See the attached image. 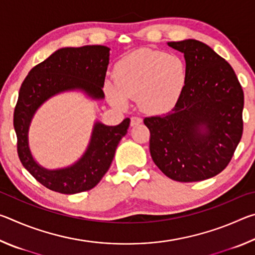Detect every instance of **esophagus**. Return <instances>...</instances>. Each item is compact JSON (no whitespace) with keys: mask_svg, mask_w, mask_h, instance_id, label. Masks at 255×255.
Segmentation results:
<instances>
[{"mask_svg":"<svg viewBox=\"0 0 255 255\" xmlns=\"http://www.w3.org/2000/svg\"><path fill=\"white\" fill-rule=\"evenodd\" d=\"M143 122V119L139 118V117H136V116H133V117L130 118V126H136V125H139Z\"/></svg>","mask_w":255,"mask_h":255,"instance_id":"1","label":"esophagus"}]
</instances>
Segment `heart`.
<instances>
[{
    "label": "heart",
    "instance_id": "obj_1",
    "mask_svg": "<svg viewBox=\"0 0 255 255\" xmlns=\"http://www.w3.org/2000/svg\"><path fill=\"white\" fill-rule=\"evenodd\" d=\"M187 82V66L175 55L140 49L119 60L115 84L106 82L105 92L112 106L125 108L127 99H137L144 112L158 115L179 101Z\"/></svg>",
    "mask_w": 255,
    "mask_h": 255
}]
</instances>
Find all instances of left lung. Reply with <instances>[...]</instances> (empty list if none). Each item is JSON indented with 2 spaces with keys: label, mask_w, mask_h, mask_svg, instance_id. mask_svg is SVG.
<instances>
[{
  "label": "left lung",
  "mask_w": 255,
  "mask_h": 255,
  "mask_svg": "<svg viewBox=\"0 0 255 255\" xmlns=\"http://www.w3.org/2000/svg\"><path fill=\"white\" fill-rule=\"evenodd\" d=\"M167 45L184 54L187 82L173 109L144 119L150 155L174 181L213 178L231 162L243 135V89L230 64L204 42Z\"/></svg>",
  "instance_id": "obj_1"
}]
</instances>
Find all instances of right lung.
I'll list each match as a JSON object with an SVG mask.
<instances>
[{
  "instance_id": "right-lung-1",
  "label": "right lung",
  "mask_w": 255,
  "mask_h": 255,
  "mask_svg": "<svg viewBox=\"0 0 255 255\" xmlns=\"http://www.w3.org/2000/svg\"><path fill=\"white\" fill-rule=\"evenodd\" d=\"M109 51L110 48L100 45L60 48L34 66L21 84L13 115L19 158L38 182L53 191L74 195L96 187L109 170L119 141L127 133L129 118L118 126L97 122L83 156L65 169L47 170L40 166L29 148L30 123L38 108L49 98L71 90H81L97 100L105 98L102 88Z\"/></svg>"
}]
</instances>
